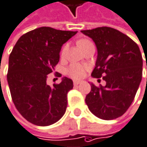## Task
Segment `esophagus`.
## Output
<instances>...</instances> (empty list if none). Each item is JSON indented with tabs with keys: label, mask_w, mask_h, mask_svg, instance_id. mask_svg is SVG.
Returning a JSON list of instances; mask_svg holds the SVG:
<instances>
[{
	"label": "esophagus",
	"mask_w": 147,
	"mask_h": 147,
	"mask_svg": "<svg viewBox=\"0 0 147 147\" xmlns=\"http://www.w3.org/2000/svg\"><path fill=\"white\" fill-rule=\"evenodd\" d=\"M81 82H80V81H74L73 82V83L75 86H76V85H79Z\"/></svg>",
	"instance_id": "esophagus-1"
}]
</instances>
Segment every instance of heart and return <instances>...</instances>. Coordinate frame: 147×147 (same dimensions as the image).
Segmentation results:
<instances>
[{
	"label": "heart",
	"instance_id": "b5f03b06",
	"mask_svg": "<svg viewBox=\"0 0 147 147\" xmlns=\"http://www.w3.org/2000/svg\"><path fill=\"white\" fill-rule=\"evenodd\" d=\"M87 42H88V40H87V39H81L78 41L77 44L79 46H82L83 44H85ZM66 49H67L66 45L63 47V49L61 50V55L62 56L65 54ZM87 69H88V66L86 65L80 64V63H73L67 68L66 73L68 76H70L71 77H72L74 79H81L85 76Z\"/></svg>",
	"mask_w": 147,
	"mask_h": 147
}]
</instances>
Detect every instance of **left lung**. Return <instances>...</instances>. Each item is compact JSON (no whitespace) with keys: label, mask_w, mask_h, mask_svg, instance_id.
I'll return each instance as SVG.
<instances>
[{"label":"left lung","mask_w":147,"mask_h":147,"mask_svg":"<svg viewBox=\"0 0 147 147\" xmlns=\"http://www.w3.org/2000/svg\"><path fill=\"white\" fill-rule=\"evenodd\" d=\"M82 33L94 41L98 49L92 76L102 77L106 82L105 87L91 83L86 103L99 119L119 118L129 108L141 82L143 60L140 49L129 37L112 28L101 27Z\"/></svg>","instance_id":"obj_1"}]
</instances>
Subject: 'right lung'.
Masks as SVG:
<instances>
[{
  "mask_svg": "<svg viewBox=\"0 0 147 147\" xmlns=\"http://www.w3.org/2000/svg\"><path fill=\"white\" fill-rule=\"evenodd\" d=\"M76 33L41 27L23 34L10 54L7 76L11 98L21 115L34 125H53L65 113L73 82L63 77L51 87L47 75L58 64L62 45Z\"/></svg>",
  "mask_w": 147,
  "mask_h": 147,
  "instance_id": "1",
  "label": "right lung"
}]
</instances>
